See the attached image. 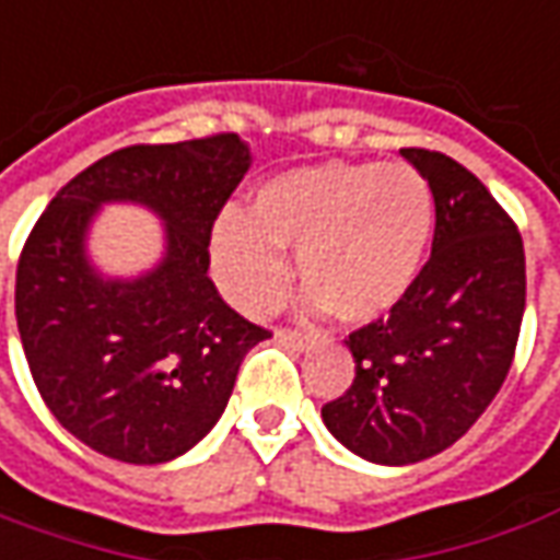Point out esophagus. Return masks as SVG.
Listing matches in <instances>:
<instances>
[{
    "label": "esophagus",
    "instance_id": "1",
    "mask_svg": "<svg viewBox=\"0 0 560 560\" xmlns=\"http://www.w3.org/2000/svg\"><path fill=\"white\" fill-rule=\"evenodd\" d=\"M276 340H279L284 349H291V352H306V349H312L310 337H303V334H296V330H279Z\"/></svg>",
    "mask_w": 560,
    "mask_h": 560
}]
</instances>
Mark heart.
I'll list each match as a JSON object with an SVG mask.
<instances>
[{
    "instance_id": "heart-1",
    "label": "heart",
    "mask_w": 560,
    "mask_h": 560,
    "mask_svg": "<svg viewBox=\"0 0 560 560\" xmlns=\"http://www.w3.org/2000/svg\"><path fill=\"white\" fill-rule=\"evenodd\" d=\"M432 235L435 199L420 171L325 162L266 180L250 199V217H217L211 269L232 306L260 318L288 294L284 250H296L303 306L368 325L417 288Z\"/></svg>"
}]
</instances>
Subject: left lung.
<instances>
[{"mask_svg":"<svg viewBox=\"0 0 560 560\" xmlns=\"http://www.w3.org/2000/svg\"><path fill=\"white\" fill-rule=\"evenodd\" d=\"M432 186V257L410 296L349 334L352 386L322 408L328 432L380 466L447 451L503 386L524 315V245L497 199L451 155L401 150Z\"/></svg>","mask_w":560,"mask_h":560,"instance_id":"8db88e82","label":"left lung"}]
</instances>
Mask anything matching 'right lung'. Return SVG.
<instances>
[{"label":"right lung","instance_id":"obj_1","mask_svg":"<svg viewBox=\"0 0 560 560\" xmlns=\"http://www.w3.org/2000/svg\"><path fill=\"white\" fill-rule=\"evenodd\" d=\"M248 168L238 135L125 147L75 174L30 232L14 284L24 355L57 423L91 451L135 466L186 454L269 337L208 279L211 226ZM104 203L163 220L159 265L131 280L96 269L88 235Z\"/></svg>","mask_w":560,"mask_h":560}]
</instances>
